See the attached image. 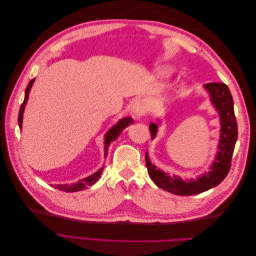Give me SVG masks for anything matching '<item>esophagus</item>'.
Masks as SVG:
<instances>
[{
    "mask_svg": "<svg viewBox=\"0 0 256 256\" xmlns=\"http://www.w3.org/2000/svg\"><path fill=\"white\" fill-rule=\"evenodd\" d=\"M146 112L145 102L141 99H136L131 106V114L134 120H140Z\"/></svg>",
    "mask_w": 256,
    "mask_h": 256,
    "instance_id": "34e87169",
    "label": "esophagus"
}]
</instances>
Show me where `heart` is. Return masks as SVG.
Listing matches in <instances>:
<instances>
[{
  "label": "heart",
  "mask_w": 256,
  "mask_h": 256,
  "mask_svg": "<svg viewBox=\"0 0 256 256\" xmlns=\"http://www.w3.org/2000/svg\"><path fill=\"white\" fill-rule=\"evenodd\" d=\"M158 74L161 76H168V72H166V69H164V68H159Z\"/></svg>",
  "instance_id": "1"
}]
</instances>
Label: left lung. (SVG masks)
I'll list each match as a JSON object with an SVG mask.
<instances>
[{
  "mask_svg": "<svg viewBox=\"0 0 256 256\" xmlns=\"http://www.w3.org/2000/svg\"><path fill=\"white\" fill-rule=\"evenodd\" d=\"M205 90L210 96V102L216 108L220 116V140L218 145V152L212 162L209 171L198 176L196 180L189 178L182 180L176 175H170L161 171L152 164L148 154H145L146 168L148 175L159 188L176 196H193L218 186L228 174L230 168L232 156H233L235 144L237 141L238 130L234 113L233 97L230 95L228 88L224 83L212 82L204 85ZM150 136L154 138L157 134L158 125L152 122L150 125Z\"/></svg>",
  "mask_w": 256,
  "mask_h": 256,
  "instance_id": "8db88e82",
  "label": "left lung"
}]
</instances>
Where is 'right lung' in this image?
Masks as SVG:
<instances>
[{
	"label": "right lung",
	"mask_w": 256,
	"mask_h": 256,
	"mask_svg": "<svg viewBox=\"0 0 256 256\" xmlns=\"http://www.w3.org/2000/svg\"><path fill=\"white\" fill-rule=\"evenodd\" d=\"M34 81H35V79L30 80V83L28 84V86L26 88L24 100H23V102H22V104L20 106L19 116H18V124H19V127L20 128H22L23 112H24V108H26V104L28 102L30 90V88H32V85H33ZM132 122H134V120L131 118H122V120H118V122L116 124V125H114L106 134V136H104V158L106 157V154H108V147L110 146V144L113 141H115L116 138H118V136L122 132L124 129L127 128L130 125V124H132ZM102 170H104V166L102 168H99L96 173L92 174V175L85 177V178H82V180H80L78 182H74V184H54V187H56V189H58L60 191H65V192H76V191L84 190V189H86L88 186L94 184L97 180H99V178L102 177Z\"/></svg>",
	"instance_id": "1"
}]
</instances>
